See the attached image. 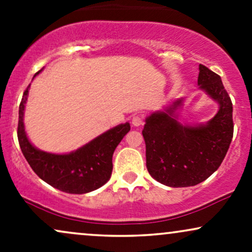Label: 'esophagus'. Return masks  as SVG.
Returning a JSON list of instances; mask_svg holds the SVG:
<instances>
[{
	"label": "esophagus",
	"instance_id": "obj_1",
	"mask_svg": "<svg viewBox=\"0 0 252 252\" xmlns=\"http://www.w3.org/2000/svg\"><path fill=\"white\" fill-rule=\"evenodd\" d=\"M132 124H133V126H137V127L143 125V124H144V117H143V115H140V114L133 115Z\"/></svg>",
	"mask_w": 252,
	"mask_h": 252
}]
</instances>
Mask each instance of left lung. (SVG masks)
Segmentation results:
<instances>
[{
    "mask_svg": "<svg viewBox=\"0 0 252 252\" xmlns=\"http://www.w3.org/2000/svg\"><path fill=\"white\" fill-rule=\"evenodd\" d=\"M198 85L220 103V111L206 125L183 126L173 119L180 105L146 119L143 137L146 167L151 176L171 188H186L208 179L225 158L233 137L232 102L220 76L199 64Z\"/></svg>",
    "mask_w": 252,
    "mask_h": 252,
    "instance_id": "obj_1",
    "label": "left lung"
}]
</instances>
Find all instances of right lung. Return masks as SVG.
I'll list each match as a JSON object with an SVG mask.
<instances>
[{
	"label": "right lung",
	"instance_id": "1",
	"mask_svg": "<svg viewBox=\"0 0 252 252\" xmlns=\"http://www.w3.org/2000/svg\"><path fill=\"white\" fill-rule=\"evenodd\" d=\"M29 86L20 103L17 138L21 151L32 171L47 184L67 193H87L107 183L113 170L112 157L114 150L131 129L129 124L109 129L69 155L43 152L29 143L23 126V111Z\"/></svg>",
	"mask_w": 252,
	"mask_h": 252
}]
</instances>
